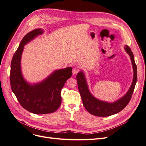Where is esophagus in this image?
Wrapping results in <instances>:
<instances>
[{
	"instance_id": "esophagus-1",
	"label": "esophagus",
	"mask_w": 146,
	"mask_h": 146,
	"mask_svg": "<svg viewBox=\"0 0 146 146\" xmlns=\"http://www.w3.org/2000/svg\"><path fill=\"white\" fill-rule=\"evenodd\" d=\"M79 72V69L77 68H74L72 69V74L73 75L77 74Z\"/></svg>"
}]
</instances>
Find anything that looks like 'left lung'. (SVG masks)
I'll use <instances>...</instances> for the list:
<instances>
[{
	"label": "left lung",
	"instance_id": "1",
	"mask_svg": "<svg viewBox=\"0 0 146 146\" xmlns=\"http://www.w3.org/2000/svg\"><path fill=\"white\" fill-rule=\"evenodd\" d=\"M124 48L126 53L131 57L133 69V78L129 90L123 97L117 101L108 103L98 100L89 92L84 73L82 71H80L77 75L76 78L78 87L82 99L83 104L87 111L92 115L99 117H107L118 113L127 106L131 100L137 80V69L131 49L127 45L125 46Z\"/></svg>",
	"mask_w": 146,
	"mask_h": 146
}]
</instances>
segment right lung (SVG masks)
I'll return each instance as SVG.
<instances>
[{
	"instance_id": "obj_1",
	"label": "right lung",
	"mask_w": 146,
	"mask_h": 146,
	"mask_svg": "<svg viewBox=\"0 0 146 146\" xmlns=\"http://www.w3.org/2000/svg\"><path fill=\"white\" fill-rule=\"evenodd\" d=\"M42 33V29H38L27 33L15 52L11 63V89L23 108L36 114L51 113L59 108L62 102L61 90L72 73L71 67L56 70L42 82L33 85L23 78L20 62L24 46Z\"/></svg>"
}]
</instances>
